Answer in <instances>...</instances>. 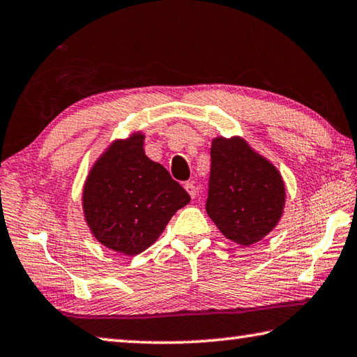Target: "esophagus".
Here are the masks:
<instances>
[{
    "instance_id": "1",
    "label": "esophagus",
    "mask_w": 357,
    "mask_h": 357,
    "mask_svg": "<svg viewBox=\"0 0 357 357\" xmlns=\"http://www.w3.org/2000/svg\"><path fill=\"white\" fill-rule=\"evenodd\" d=\"M184 189L187 190V193H189L192 198L197 197V187H195V184H193V183H185L184 184Z\"/></svg>"
}]
</instances>
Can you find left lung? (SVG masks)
<instances>
[{
  "mask_svg": "<svg viewBox=\"0 0 357 357\" xmlns=\"http://www.w3.org/2000/svg\"><path fill=\"white\" fill-rule=\"evenodd\" d=\"M285 198L280 172L244 138H214L206 213L223 236L247 247L261 241L279 223Z\"/></svg>",
  "mask_w": 357,
  "mask_h": 357,
  "instance_id": "left-lung-1",
  "label": "left lung"
}]
</instances>
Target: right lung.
I'll return each instance as SVG.
<instances>
[{"instance_id": "1", "label": "right lung", "mask_w": 357, "mask_h": 357, "mask_svg": "<svg viewBox=\"0 0 357 357\" xmlns=\"http://www.w3.org/2000/svg\"><path fill=\"white\" fill-rule=\"evenodd\" d=\"M142 132L112 142L89 170L82 195L93 236L130 257L153 245L174 213L190 202L167 168L144 154Z\"/></svg>"}]
</instances>
